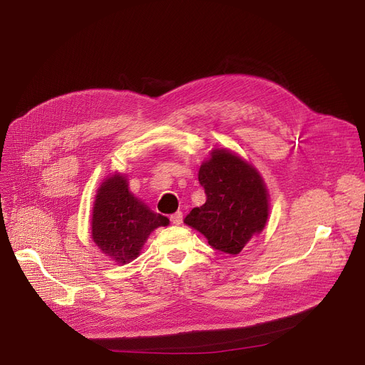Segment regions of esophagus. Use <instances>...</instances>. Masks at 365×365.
I'll list each match as a JSON object with an SVG mask.
<instances>
[{
	"label": "esophagus",
	"instance_id": "1",
	"mask_svg": "<svg viewBox=\"0 0 365 365\" xmlns=\"http://www.w3.org/2000/svg\"><path fill=\"white\" fill-rule=\"evenodd\" d=\"M170 221H172V224H175V225H180L182 221H183V214H182V212L173 214V215L170 217Z\"/></svg>",
	"mask_w": 365,
	"mask_h": 365
}]
</instances>
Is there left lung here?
<instances>
[{
    "mask_svg": "<svg viewBox=\"0 0 365 365\" xmlns=\"http://www.w3.org/2000/svg\"><path fill=\"white\" fill-rule=\"evenodd\" d=\"M206 202L193 207L185 224L207 244L237 255L269 220V190L259 172L228 148H214L197 173Z\"/></svg>",
    "mask_w": 365,
    "mask_h": 365,
    "instance_id": "1",
    "label": "left lung"
}]
</instances>
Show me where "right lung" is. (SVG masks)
<instances>
[{"instance_id":"add662e5","label":"right lung","mask_w":365,"mask_h":365,"mask_svg":"<svg viewBox=\"0 0 365 365\" xmlns=\"http://www.w3.org/2000/svg\"><path fill=\"white\" fill-rule=\"evenodd\" d=\"M168 225L166 217L151 211L130 192L125 175L115 172L99 185L91 215V237L113 263H131L148 235Z\"/></svg>"}]
</instances>
